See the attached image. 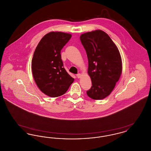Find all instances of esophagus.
<instances>
[{
  "label": "esophagus",
  "mask_w": 151,
  "mask_h": 151,
  "mask_svg": "<svg viewBox=\"0 0 151 151\" xmlns=\"http://www.w3.org/2000/svg\"><path fill=\"white\" fill-rule=\"evenodd\" d=\"M76 76H77V78H81V74H80V73H78V74H77V75H76Z\"/></svg>",
  "instance_id": "34e87169"
}]
</instances>
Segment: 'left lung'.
Here are the masks:
<instances>
[{
	"mask_svg": "<svg viewBox=\"0 0 151 151\" xmlns=\"http://www.w3.org/2000/svg\"><path fill=\"white\" fill-rule=\"evenodd\" d=\"M88 59V73L92 80L87 95L93 100H102L114 89L122 71L121 57L118 47L107 33L101 30L80 36Z\"/></svg>",
	"mask_w": 151,
	"mask_h": 151,
	"instance_id": "obj_1",
	"label": "left lung"
}]
</instances>
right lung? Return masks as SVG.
<instances>
[{
  "instance_id": "right-lung-1",
  "label": "right lung",
  "mask_w": 151,
  "mask_h": 151,
  "mask_svg": "<svg viewBox=\"0 0 151 151\" xmlns=\"http://www.w3.org/2000/svg\"><path fill=\"white\" fill-rule=\"evenodd\" d=\"M71 35L51 32L38 44L32 60V70L37 86L51 97L60 96L74 81L65 71L60 51L71 38Z\"/></svg>"
}]
</instances>
